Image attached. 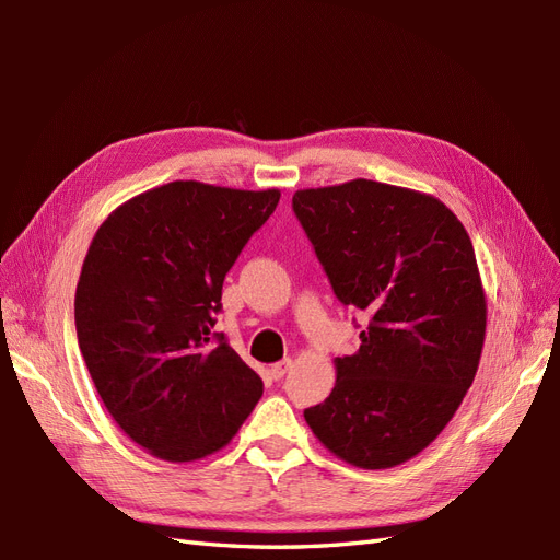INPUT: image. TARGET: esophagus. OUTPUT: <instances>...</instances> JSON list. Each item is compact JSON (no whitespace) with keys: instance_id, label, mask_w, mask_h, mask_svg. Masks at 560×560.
<instances>
[{"instance_id":"1","label":"esophagus","mask_w":560,"mask_h":560,"mask_svg":"<svg viewBox=\"0 0 560 560\" xmlns=\"http://www.w3.org/2000/svg\"><path fill=\"white\" fill-rule=\"evenodd\" d=\"M290 369H292V360H282V362L270 366V376H273V381H280V378H284V374Z\"/></svg>"}]
</instances>
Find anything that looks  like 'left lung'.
Wrapping results in <instances>:
<instances>
[{
	"label": "left lung",
	"mask_w": 560,
	"mask_h": 560,
	"mask_svg": "<svg viewBox=\"0 0 560 560\" xmlns=\"http://www.w3.org/2000/svg\"><path fill=\"white\" fill-rule=\"evenodd\" d=\"M292 210L336 299L369 315L360 350L336 358L331 395L303 418L354 467L411 460L479 369L486 296L469 235L442 200L371 179L296 191Z\"/></svg>",
	"instance_id": "obj_1"
}]
</instances>
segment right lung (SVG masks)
Returning a JSON list of instances; mask_svg holds the SVG:
<instances>
[{
  "mask_svg": "<svg viewBox=\"0 0 560 560\" xmlns=\"http://www.w3.org/2000/svg\"><path fill=\"white\" fill-rule=\"evenodd\" d=\"M278 200L171 182L116 208L89 247L74 299L83 362L118 428L161 460L226 446L264 395L212 327L226 273Z\"/></svg>",
  "mask_w": 560,
  "mask_h": 560,
  "instance_id": "right-lung-1",
  "label": "right lung"
}]
</instances>
